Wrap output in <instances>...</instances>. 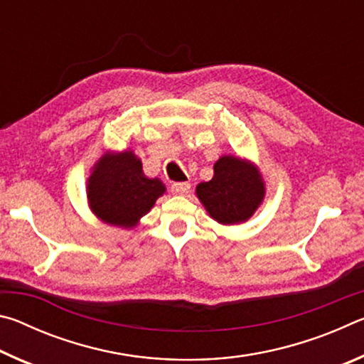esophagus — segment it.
Listing matches in <instances>:
<instances>
[{"label": "esophagus", "instance_id": "esophagus-1", "mask_svg": "<svg viewBox=\"0 0 364 364\" xmlns=\"http://www.w3.org/2000/svg\"><path fill=\"white\" fill-rule=\"evenodd\" d=\"M189 189H191L189 183H173V184H171V193L180 194V196L188 194Z\"/></svg>", "mask_w": 364, "mask_h": 364}]
</instances>
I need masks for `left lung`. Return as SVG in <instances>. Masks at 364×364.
Returning <instances> with one entry per match:
<instances>
[{
    "label": "left lung",
    "instance_id": "8db88e82",
    "mask_svg": "<svg viewBox=\"0 0 364 364\" xmlns=\"http://www.w3.org/2000/svg\"><path fill=\"white\" fill-rule=\"evenodd\" d=\"M196 194L215 221L239 225L260 207L264 183L260 171L249 160L221 156L213 165V178L197 184Z\"/></svg>",
    "mask_w": 364,
    "mask_h": 364
}]
</instances>
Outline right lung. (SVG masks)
Listing matches in <instances>:
<instances>
[{
	"mask_svg": "<svg viewBox=\"0 0 364 364\" xmlns=\"http://www.w3.org/2000/svg\"><path fill=\"white\" fill-rule=\"evenodd\" d=\"M165 193L159 178H147L133 151L106 152L88 178L91 210L104 223L133 228Z\"/></svg>",
	"mask_w": 364,
	"mask_h": 364,
	"instance_id": "obj_1",
	"label": "right lung"
}]
</instances>
